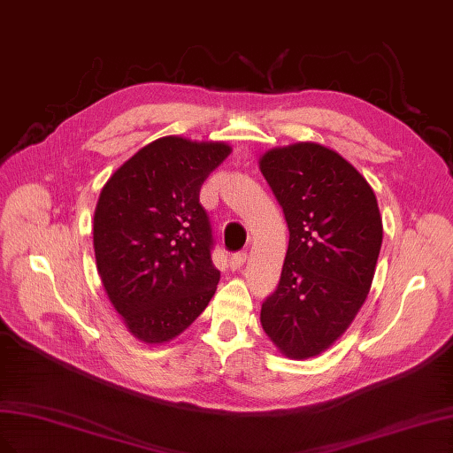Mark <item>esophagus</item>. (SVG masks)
<instances>
[{"instance_id":"34e87169","label":"esophagus","mask_w":453,"mask_h":453,"mask_svg":"<svg viewBox=\"0 0 453 453\" xmlns=\"http://www.w3.org/2000/svg\"><path fill=\"white\" fill-rule=\"evenodd\" d=\"M244 262H247V252H235L229 257V265L234 269H241L244 265Z\"/></svg>"}]
</instances>
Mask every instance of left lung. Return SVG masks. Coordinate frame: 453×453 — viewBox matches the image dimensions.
I'll return each instance as SVG.
<instances>
[{
	"label": "left lung",
	"instance_id": "1",
	"mask_svg": "<svg viewBox=\"0 0 453 453\" xmlns=\"http://www.w3.org/2000/svg\"><path fill=\"white\" fill-rule=\"evenodd\" d=\"M260 171L282 206L288 250L260 320L282 355H320L349 328L372 287L383 239L370 184L313 142L265 151Z\"/></svg>",
	"mask_w": 453,
	"mask_h": 453
}]
</instances>
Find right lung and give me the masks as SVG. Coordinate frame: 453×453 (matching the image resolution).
Instances as JSON below:
<instances>
[{"label": "right lung", "instance_id": "add662e5", "mask_svg": "<svg viewBox=\"0 0 453 453\" xmlns=\"http://www.w3.org/2000/svg\"><path fill=\"white\" fill-rule=\"evenodd\" d=\"M229 153L224 142L165 136L125 161L100 191L93 222L98 275L140 342L174 340L216 292L212 227L199 191Z\"/></svg>", "mask_w": 453, "mask_h": 453}]
</instances>
